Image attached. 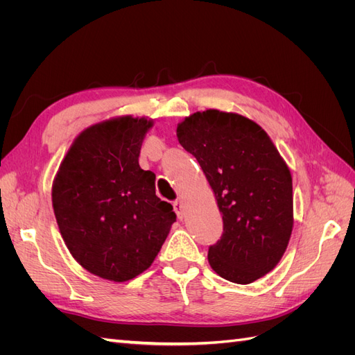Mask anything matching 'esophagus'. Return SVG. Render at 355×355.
Wrapping results in <instances>:
<instances>
[{
    "label": "esophagus",
    "instance_id": "34e87169",
    "mask_svg": "<svg viewBox=\"0 0 355 355\" xmlns=\"http://www.w3.org/2000/svg\"><path fill=\"white\" fill-rule=\"evenodd\" d=\"M173 209H175L179 219H184L185 218V207H184V202H182V200L173 201Z\"/></svg>",
    "mask_w": 355,
    "mask_h": 355
}]
</instances>
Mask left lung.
<instances>
[{
  "label": "left lung",
  "mask_w": 355,
  "mask_h": 355,
  "mask_svg": "<svg viewBox=\"0 0 355 355\" xmlns=\"http://www.w3.org/2000/svg\"><path fill=\"white\" fill-rule=\"evenodd\" d=\"M176 135L197 158L222 213L223 234L209 247L210 266L228 282L253 283L280 262L292 235L288 167L263 128L239 114L196 112Z\"/></svg>",
  "instance_id": "8db88e82"
}]
</instances>
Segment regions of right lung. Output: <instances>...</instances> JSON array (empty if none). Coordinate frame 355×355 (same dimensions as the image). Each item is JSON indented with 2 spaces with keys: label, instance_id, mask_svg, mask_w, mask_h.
<instances>
[{
  "label": "right lung",
  "instance_id": "add662e5",
  "mask_svg": "<svg viewBox=\"0 0 355 355\" xmlns=\"http://www.w3.org/2000/svg\"><path fill=\"white\" fill-rule=\"evenodd\" d=\"M146 118L94 124L63 158L51 198L60 234L89 272L127 282L148 270L176 214L155 196V175L139 166Z\"/></svg>",
  "mask_w": 355,
  "mask_h": 355
}]
</instances>
